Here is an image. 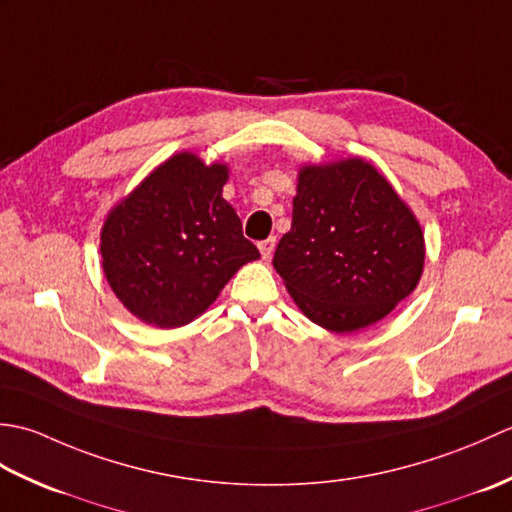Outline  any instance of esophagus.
I'll return each instance as SVG.
<instances>
[{
	"label": "esophagus",
	"mask_w": 512,
	"mask_h": 512,
	"mask_svg": "<svg viewBox=\"0 0 512 512\" xmlns=\"http://www.w3.org/2000/svg\"><path fill=\"white\" fill-rule=\"evenodd\" d=\"M275 246H277V237H268L264 242H259V250H262V257L270 259L275 253Z\"/></svg>",
	"instance_id": "1"
}]
</instances>
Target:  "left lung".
Here are the masks:
<instances>
[{
  "label": "left lung",
  "instance_id": "obj_1",
  "mask_svg": "<svg viewBox=\"0 0 512 512\" xmlns=\"http://www.w3.org/2000/svg\"><path fill=\"white\" fill-rule=\"evenodd\" d=\"M273 266L299 310L321 328H367L418 286L422 228L363 158L301 167L292 226Z\"/></svg>",
  "mask_w": 512,
  "mask_h": 512
}]
</instances>
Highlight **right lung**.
<instances>
[{"instance_id": "1", "label": "right lung", "mask_w": 512, "mask_h": 512, "mask_svg": "<svg viewBox=\"0 0 512 512\" xmlns=\"http://www.w3.org/2000/svg\"><path fill=\"white\" fill-rule=\"evenodd\" d=\"M228 167L182 151L162 162L107 215L103 273L123 306L156 328H178L211 306L259 257L222 198Z\"/></svg>"}]
</instances>
